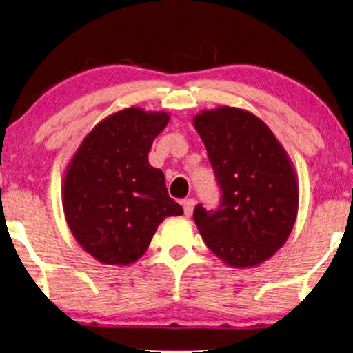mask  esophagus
Returning <instances> with one entry per match:
<instances>
[{"mask_svg": "<svg viewBox=\"0 0 353 353\" xmlns=\"http://www.w3.org/2000/svg\"><path fill=\"white\" fill-rule=\"evenodd\" d=\"M183 208H184V215L190 216L194 214V208H195V199L194 198H188L183 201Z\"/></svg>", "mask_w": 353, "mask_h": 353, "instance_id": "34e87169", "label": "esophagus"}]
</instances>
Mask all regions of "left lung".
I'll use <instances>...</instances> for the list:
<instances>
[{
	"mask_svg": "<svg viewBox=\"0 0 353 353\" xmlns=\"http://www.w3.org/2000/svg\"><path fill=\"white\" fill-rule=\"evenodd\" d=\"M194 125L221 190L216 210L198 204L194 219L204 243L225 264L252 268L269 259L294 229L298 181L280 141L248 110H203Z\"/></svg>",
	"mask_w": 353,
	"mask_h": 353,
	"instance_id": "8db88e82",
	"label": "left lung"
}]
</instances>
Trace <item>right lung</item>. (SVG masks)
Segmentation results:
<instances>
[{
    "label": "right lung",
    "mask_w": 353,
    "mask_h": 353,
    "mask_svg": "<svg viewBox=\"0 0 353 353\" xmlns=\"http://www.w3.org/2000/svg\"><path fill=\"white\" fill-rule=\"evenodd\" d=\"M169 119L165 112L119 110L98 123L70 159L63 183L65 221L99 263H135L164 218L183 215L164 174L148 158Z\"/></svg>",
    "instance_id": "obj_1"
}]
</instances>
